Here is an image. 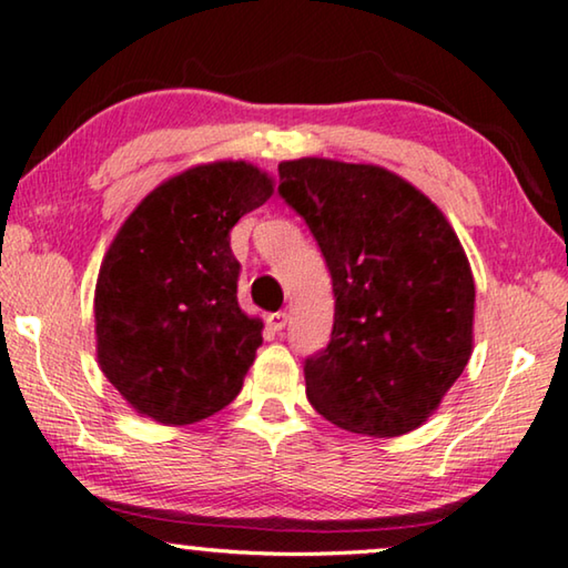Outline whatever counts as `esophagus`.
<instances>
[{
	"label": "esophagus",
	"instance_id": "1",
	"mask_svg": "<svg viewBox=\"0 0 568 568\" xmlns=\"http://www.w3.org/2000/svg\"><path fill=\"white\" fill-rule=\"evenodd\" d=\"M286 320H290V314H286V312H272V314H266L268 329H274V332H282V329L286 327Z\"/></svg>",
	"mask_w": 568,
	"mask_h": 568
}]
</instances>
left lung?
Masks as SVG:
<instances>
[{
  "instance_id": "8db88e82",
  "label": "left lung",
  "mask_w": 568,
  "mask_h": 568,
  "mask_svg": "<svg viewBox=\"0 0 568 568\" xmlns=\"http://www.w3.org/2000/svg\"><path fill=\"white\" fill-rule=\"evenodd\" d=\"M278 196L332 276L329 345L304 359L312 407L372 438L415 430L470 359L476 284L458 236L430 199L379 165L284 161Z\"/></svg>"
}]
</instances>
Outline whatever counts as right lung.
Returning a JSON list of instances; mask_svg holds the SVG:
<instances>
[{
	"mask_svg": "<svg viewBox=\"0 0 568 568\" xmlns=\"http://www.w3.org/2000/svg\"><path fill=\"white\" fill-rule=\"evenodd\" d=\"M272 193L244 161L196 165L148 193L118 231L95 286L98 362L141 415L191 425L241 393L262 322L239 306L229 234Z\"/></svg>",
	"mask_w": 568,
	"mask_h": 568,
	"instance_id": "obj_1",
	"label": "right lung"
}]
</instances>
